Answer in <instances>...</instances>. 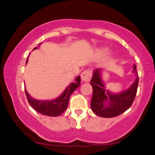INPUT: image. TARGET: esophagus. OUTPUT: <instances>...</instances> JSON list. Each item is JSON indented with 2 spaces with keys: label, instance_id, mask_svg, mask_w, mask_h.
Here are the masks:
<instances>
[{
  "label": "esophagus",
  "instance_id": "esophagus-1",
  "mask_svg": "<svg viewBox=\"0 0 155 155\" xmlns=\"http://www.w3.org/2000/svg\"><path fill=\"white\" fill-rule=\"evenodd\" d=\"M81 80L84 82H88L92 78V71L90 69H86L81 74Z\"/></svg>",
  "mask_w": 155,
  "mask_h": 155
}]
</instances>
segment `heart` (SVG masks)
Wrapping results in <instances>:
<instances>
[{
  "label": "heart",
  "instance_id": "obj_1",
  "mask_svg": "<svg viewBox=\"0 0 155 155\" xmlns=\"http://www.w3.org/2000/svg\"><path fill=\"white\" fill-rule=\"evenodd\" d=\"M98 54H99V56H102V55L105 54V50H99V51H98Z\"/></svg>",
  "mask_w": 155,
  "mask_h": 155
}]
</instances>
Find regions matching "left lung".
Masks as SVG:
<instances>
[{
	"mask_svg": "<svg viewBox=\"0 0 155 155\" xmlns=\"http://www.w3.org/2000/svg\"><path fill=\"white\" fill-rule=\"evenodd\" d=\"M133 71H136L134 65ZM139 77L130 87L129 90L119 93L111 94L105 90L100 77V70H95L90 84L93 87V96L91 108L93 112L99 117H113L120 115L128 109L133 104L137 93Z\"/></svg>",
	"mask_w": 155,
	"mask_h": 155,
	"instance_id": "8db88e82",
	"label": "left lung"
}]
</instances>
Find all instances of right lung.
I'll use <instances>...</instances> for the list:
<instances>
[{
	"label": "right lung",
	"mask_w": 155,
	"mask_h": 155,
	"mask_svg": "<svg viewBox=\"0 0 155 155\" xmlns=\"http://www.w3.org/2000/svg\"><path fill=\"white\" fill-rule=\"evenodd\" d=\"M35 49H37V47H35L34 50ZM27 62L28 59L26 60V63ZM75 81L76 82L71 83L69 87H67L66 90L59 97L52 101L37 100V99L31 97L30 95L27 93L26 90H25L28 102L35 111L41 114L47 116H51V117H56V116L60 115L66 110L67 107H68L70 96L80 86L81 77L80 76L78 77Z\"/></svg>",
	"instance_id": "add662e5"
}]
</instances>
